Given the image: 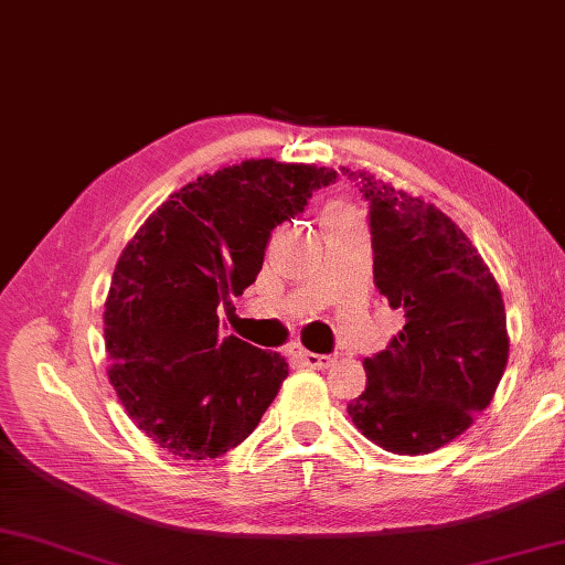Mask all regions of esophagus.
Instances as JSON below:
<instances>
[{
    "instance_id": "1",
    "label": "esophagus",
    "mask_w": 565,
    "mask_h": 565,
    "mask_svg": "<svg viewBox=\"0 0 565 565\" xmlns=\"http://www.w3.org/2000/svg\"><path fill=\"white\" fill-rule=\"evenodd\" d=\"M298 359H301V364L308 369H328L332 364V356L313 352H298Z\"/></svg>"
}]
</instances>
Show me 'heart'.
Instances as JSON below:
<instances>
[{
    "label": "heart",
    "mask_w": 565,
    "mask_h": 565,
    "mask_svg": "<svg viewBox=\"0 0 565 565\" xmlns=\"http://www.w3.org/2000/svg\"><path fill=\"white\" fill-rule=\"evenodd\" d=\"M342 218H356V211L352 203L347 201H330L326 206V213H322V221H342Z\"/></svg>",
    "instance_id": "1"
}]
</instances>
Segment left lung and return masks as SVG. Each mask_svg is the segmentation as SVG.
Segmentation results:
<instances>
[{
  "label": "left lung",
  "mask_w": 565,
  "mask_h": 565,
  "mask_svg": "<svg viewBox=\"0 0 565 565\" xmlns=\"http://www.w3.org/2000/svg\"><path fill=\"white\" fill-rule=\"evenodd\" d=\"M369 201L374 284L405 326L364 359L366 388L347 405L381 449L437 451L473 425L505 374V303L471 239L435 203L350 172Z\"/></svg>",
  "instance_id": "8db88e82"
}]
</instances>
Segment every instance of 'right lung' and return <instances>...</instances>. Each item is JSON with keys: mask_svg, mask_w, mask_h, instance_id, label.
Wrapping results in <instances>:
<instances>
[{"mask_svg": "<svg viewBox=\"0 0 565 565\" xmlns=\"http://www.w3.org/2000/svg\"><path fill=\"white\" fill-rule=\"evenodd\" d=\"M334 177L269 158L223 167L170 194L121 252L104 303L109 381L164 451L218 459L267 413L289 364L221 338L218 306L255 284L274 227Z\"/></svg>", "mask_w": 565, "mask_h": 565, "instance_id": "right-lung-1", "label": "right lung"}]
</instances>
